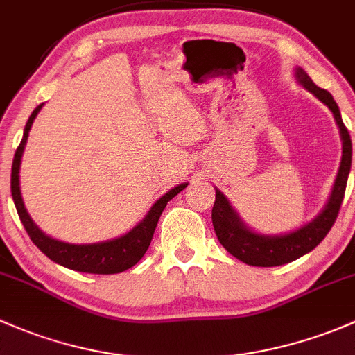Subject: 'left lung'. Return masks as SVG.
<instances>
[{"mask_svg":"<svg viewBox=\"0 0 355 355\" xmlns=\"http://www.w3.org/2000/svg\"><path fill=\"white\" fill-rule=\"evenodd\" d=\"M299 85L304 87L314 97L320 98L324 105L331 111L342 138V160L338 167L337 178H335L334 189L330 193L327 205L323 210L313 218L311 222L304 224L302 227L287 234H259L248 227L237 211L234 210L231 202L224 196V193L215 189V203L211 208V222H214L215 234L222 246L237 259L246 265L253 266H279L294 259L304 257L306 253L313 251L321 241L330 232L331 225L337 220L338 210L345 195L347 179H349L350 166H352V141L347 131L345 124L342 121L340 109L334 101L330 92L320 89L313 83L308 73L302 68H295L294 73Z\"/></svg>","mask_w":355,"mask_h":355,"instance_id":"left-lung-1","label":"left lung"}]
</instances>
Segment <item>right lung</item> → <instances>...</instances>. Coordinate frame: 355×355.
<instances>
[{
  "label": "right lung",
  "mask_w": 355,
  "mask_h": 355,
  "mask_svg": "<svg viewBox=\"0 0 355 355\" xmlns=\"http://www.w3.org/2000/svg\"><path fill=\"white\" fill-rule=\"evenodd\" d=\"M42 105H37L34 112L28 118L27 124L24 130V138H21L20 145H18L17 152L13 157L12 166V196L15 207H17L18 217H20L21 224H24L25 231L31 236L32 243L46 254L47 258L53 259L54 263L61 266H67L69 270L83 273H97V275H111V273H121L124 270L131 268L137 265L144 254L147 253L148 246L152 243L153 232H155L157 222H159L160 215H162L166 205L181 193L182 189L188 186V182L178 184L176 188L169 189L164 196H160L148 214L145 215L144 220L138 222L130 232L123 234V236L116 237V239L102 241V243L92 244H69L64 241H58L54 237L44 234L41 229L35 225L28 215L27 208H25L24 198H21L20 191V164L21 155H24L25 145H27L28 131H31L32 123H34L35 116L42 109Z\"/></svg>",
  "instance_id": "right-lung-1"
}]
</instances>
